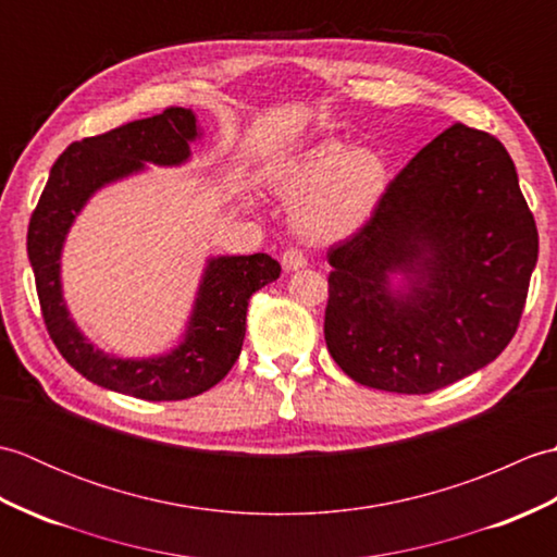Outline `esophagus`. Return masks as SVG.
I'll return each instance as SVG.
<instances>
[{"label": "esophagus", "instance_id": "esophagus-1", "mask_svg": "<svg viewBox=\"0 0 557 557\" xmlns=\"http://www.w3.org/2000/svg\"><path fill=\"white\" fill-rule=\"evenodd\" d=\"M306 265V256L299 251V248H287L285 253H282V268L285 270H299Z\"/></svg>", "mask_w": 557, "mask_h": 557}]
</instances>
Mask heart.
Masks as SVG:
<instances>
[{"label": "heart", "mask_w": 557, "mask_h": 557, "mask_svg": "<svg viewBox=\"0 0 557 557\" xmlns=\"http://www.w3.org/2000/svg\"><path fill=\"white\" fill-rule=\"evenodd\" d=\"M272 186L297 198L292 222L306 239L333 242L357 232L387 188V160L375 148L325 138L272 170Z\"/></svg>", "instance_id": "heart-1"}]
</instances>
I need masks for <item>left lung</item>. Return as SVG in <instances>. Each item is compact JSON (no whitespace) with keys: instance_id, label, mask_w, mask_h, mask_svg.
<instances>
[{"instance_id":"obj_1","label":"left lung","mask_w":557,"mask_h":557,"mask_svg":"<svg viewBox=\"0 0 557 557\" xmlns=\"http://www.w3.org/2000/svg\"><path fill=\"white\" fill-rule=\"evenodd\" d=\"M539 232L498 138L453 124L423 146L363 227L327 251L325 342L351 381L429 395L510 345ZM405 271L407 295L386 275Z\"/></svg>"}]
</instances>
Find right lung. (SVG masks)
Wrapping results in <instances>:
<instances>
[{
	"label": "right lung",
	"mask_w": 557,
	"mask_h": 557,
	"mask_svg": "<svg viewBox=\"0 0 557 557\" xmlns=\"http://www.w3.org/2000/svg\"><path fill=\"white\" fill-rule=\"evenodd\" d=\"M196 136L194 112L168 108L148 120L76 140L52 164L28 224L35 289L45 327L59 354L90 383L148 401L196 397L230 373L242 354L248 299L280 277V263L268 253L212 258L200 282L186 339L168 357L132 361L92 349L71 323L59 287V253L71 222L92 191L138 172L144 162H184L188 140Z\"/></svg>",
	"instance_id": "right-lung-1"
}]
</instances>
